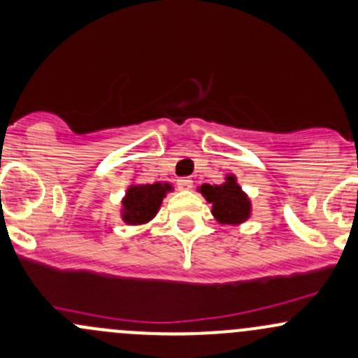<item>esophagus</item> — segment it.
I'll list each match as a JSON object with an SVG mask.
<instances>
[{
    "label": "esophagus",
    "instance_id": "esophagus-1",
    "mask_svg": "<svg viewBox=\"0 0 358 358\" xmlns=\"http://www.w3.org/2000/svg\"><path fill=\"white\" fill-rule=\"evenodd\" d=\"M192 187H194V182H192L190 178H180L178 180V189L180 190H192Z\"/></svg>",
    "mask_w": 358,
    "mask_h": 358
}]
</instances>
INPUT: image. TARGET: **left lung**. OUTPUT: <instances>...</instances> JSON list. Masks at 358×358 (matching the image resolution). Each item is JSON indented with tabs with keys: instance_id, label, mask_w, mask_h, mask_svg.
Listing matches in <instances>:
<instances>
[{
	"instance_id": "8db88e82",
	"label": "left lung",
	"mask_w": 358,
	"mask_h": 358,
	"mask_svg": "<svg viewBox=\"0 0 358 358\" xmlns=\"http://www.w3.org/2000/svg\"><path fill=\"white\" fill-rule=\"evenodd\" d=\"M202 197L213 206L214 220L220 224H242L252 216V201L242 190L236 176L228 173L221 185L202 183L197 189Z\"/></svg>"
}]
</instances>
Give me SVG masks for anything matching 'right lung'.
I'll return each mask as SVG.
<instances>
[{
	"label": "right lung",
	"mask_w": 358,
	"mask_h": 358,
	"mask_svg": "<svg viewBox=\"0 0 358 358\" xmlns=\"http://www.w3.org/2000/svg\"><path fill=\"white\" fill-rule=\"evenodd\" d=\"M169 192H173V185L168 182L144 183V185L131 183L125 192V197L122 199V209H120L122 221L130 227L148 224L156 217L163 199Z\"/></svg>",
	"instance_id": "1"
}]
</instances>
